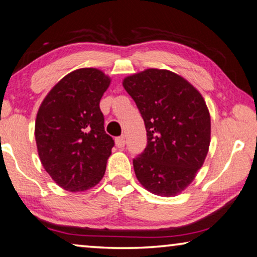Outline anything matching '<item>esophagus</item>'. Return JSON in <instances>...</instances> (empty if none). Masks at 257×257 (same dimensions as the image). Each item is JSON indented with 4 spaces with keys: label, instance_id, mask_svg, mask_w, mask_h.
<instances>
[{
    "label": "esophagus",
    "instance_id": "obj_1",
    "mask_svg": "<svg viewBox=\"0 0 257 257\" xmlns=\"http://www.w3.org/2000/svg\"><path fill=\"white\" fill-rule=\"evenodd\" d=\"M115 143H116V147L117 148H123L124 144H125V140H124V136H118L116 140H115Z\"/></svg>",
    "mask_w": 257,
    "mask_h": 257
}]
</instances>
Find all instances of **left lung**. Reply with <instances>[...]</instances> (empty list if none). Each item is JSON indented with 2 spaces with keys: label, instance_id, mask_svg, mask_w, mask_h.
I'll list each match as a JSON object with an SVG mask.
<instances>
[{
  "label": "left lung",
  "instance_id": "left-lung-1",
  "mask_svg": "<svg viewBox=\"0 0 257 257\" xmlns=\"http://www.w3.org/2000/svg\"><path fill=\"white\" fill-rule=\"evenodd\" d=\"M135 101L148 143L133 160L144 189L173 197L192 183L204 164L211 142V116L201 94L180 75L148 68L124 78Z\"/></svg>",
  "mask_w": 257,
  "mask_h": 257
}]
</instances>
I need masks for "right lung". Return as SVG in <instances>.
<instances>
[{"mask_svg":"<svg viewBox=\"0 0 257 257\" xmlns=\"http://www.w3.org/2000/svg\"><path fill=\"white\" fill-rule=\"evenodd\" d=\"M110 78L79 68L61 79L39 107L35 137L45 171L66 191L95 186L106 171L114 140L104 132L100 100Z\"/></svg>","mask_w":257,"mask_h":257,"instance_id":"add662e5","label":"right lung"}]
</instances>
